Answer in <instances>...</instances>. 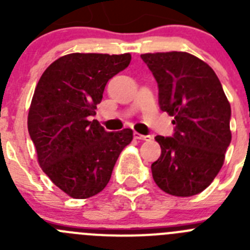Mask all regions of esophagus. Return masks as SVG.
<instances>
[{"label": "esophagus", "instance_id": "esophagus-1", "mask_svg": "<svg viewBox=\"0 0 250 250\" xmlns=\"http://www.w3.org/2000/svg\"><path fill=\"white\" fill-rule=\"evenodd\" d=\"M134 138L138 139V140L149 141V140H151L152 136L151 135H141V134H139V132H134Z\"/></svg>", "mask_w": 250, "mask_h": 250}]
</instances>
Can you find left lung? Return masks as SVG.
<instances>
[{"instance_id":"8db88e82","label":"left lung","mask_w":250,"mask_h":250,"mask_svg":"<svg viewBox=\"0 0 250 250\" xmlns=\"http://www.w3.org/2000/svg\"><path fill=\"white\" fill-rule=\"evenodd\" d=\"M155 77L159 105L173 116V136L158 135L161 155L151 164L154 182L170 195L202 193L224 164L231 140L230 104L210 66L188 52L144 54Z\"/></svg>"}]
</instances>
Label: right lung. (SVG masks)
Wrapping results in <instances>:
<instances>
[{
  "label": "right lung",
  "instance_id": "1",
  "mask_svg": "<svg viewBox=\"0 0 250 250\" xmlns=\"http://www.w3.org/2000/svg\"><path fill=\"white\" fill-rule=\"evenodd\" d=\"M131 55L70 54L40 77L27 126L40 167L57 188L75 199L100 193L111 178L132 130L107 132L90 121L107 81L125 70Z\"/></svg>",
  "mask_w": 250,
  "mask_h": 250
}]
</instances>
